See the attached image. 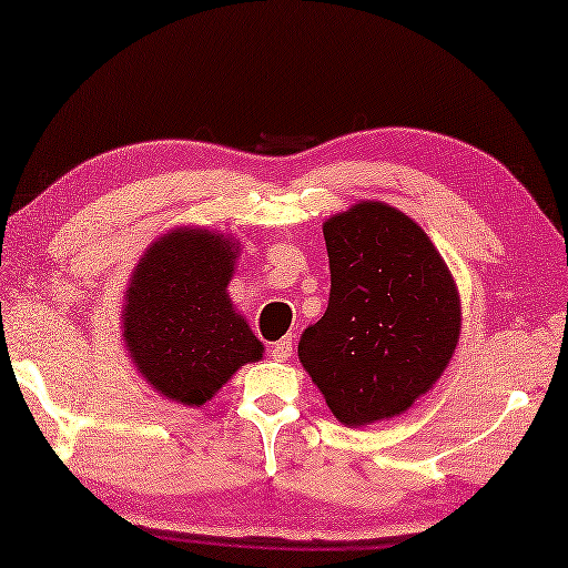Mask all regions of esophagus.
I'll return each mask as SVG.
<instances>
[{
    "instance_id": "esophagus-1",
    "label": "esophagus",
    "mask_w": 568,
    "mask_h": 568,
    "mask_svg": "<svg viewBox=\"0 0 568 568\" xmlns=\"http://www.w3.org/2000/svg\"><path fill=\"white\" fill-rule=\"evenodd\" d=\"M268 357L276 359V362H286V359H290V357H292V339L286 337V339L274 342V345L268 347Z\"/></svg>"
}]
</instances>
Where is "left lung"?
<instances>
[{"instance_id":"8db88e82","label":"left lung","mask_w":568,"mask_h":568,"mask_svg":"<svg viewBox=\"0 0 568 568\" xmlns=\"http://www.w3.org/2000/svg\"><path fill=\"white\" fill-rule=\"evenodd\" d=\"M329 304L300 339V359L349 427L387 420L425 395L460 334L448 266L413 219L362 201L324 223Z\"/></svg>"}]
</instances>
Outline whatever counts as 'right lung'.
<instances>
[{"mask_svg": "<svg viewBox=\"0 0 568 568\" xmlns=\"http://www.w3.org/2000/svg\"><path fill=\"white\" fill-rule=\"evenodd\" d=\"M234 264L229 239L179 229L145 251L130 278L123 310L130 357L175 403L201 407L241 365L262 359V342L226 294Z\"/></svg>", "mask_w": 568, "mask_h": 568, "instance_id": "1", "label": "right lung"}]
</instances>
